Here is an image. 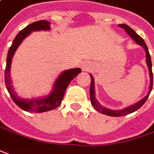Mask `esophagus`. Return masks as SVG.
Masks as SVG:
<instances>
[{"label":"esophagus","instance_id":"obj_1","mask_svg":"<svg viewBox=\"0 0 154 154\" xmlns=\"http://www.w3.org/2000/svg\"><path fill=\"white\" fill-rule=\"evenodd\" d=\"M91 64L88 63V62H85L81 64V69H82V70L83 71H85V70H88L89 69H91Z\"/></svg>","mask_w":154,"mask_h":154}]
</instances>
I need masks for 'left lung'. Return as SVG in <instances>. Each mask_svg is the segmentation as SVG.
Here are the masks:
<instances>
[{"mask_svg":"<svg viewBox=\"0 0 154 154\" xmlns=\"http://www.w3.org/2000/svg\"><path fill=\"white\" fill-rule=\"evenodd\" d=\"M120 27L123 28L124 30L126 31V32L128 33L132 39H133L135 41L136 43L139 44L140 46L143 47L145 50V54H146V63L148 65V71H149V78H150V85H149V91L147 94V95L143 97L142 100H140L139 101H137V103L133 104L130 106L124 108L122 110H111V109H108V108L105 107L102 105H100V102L97 100V99L95 98V81H94V78L91 74H90V76L91 78V89H90V95H91V105L94 106L95 110L97 111H99L100 113H102L104 115L110 116H127L130 113L134 112L137 110H138L143 105L146 100H148V96L150 95V92L152 91V62H151V58H150V54L148 52V47L146 45V43L144 42V40L139 35H137L136 33V32L132 28H131L130 26L126 25V24H119Z\"/></svg>","mask_w":154,"mask_h":154,"instance_id":"left-lung-1","label":"left lung"}]
</instances>
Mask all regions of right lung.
Masks as SVG:
<instances>
[{
    "mask_svg": "<svg viewBox=\"0 0 154 154\" xmlns=\"http://www.w3.org/2000/svg\"><path fill=\"white\" fill-rule=\"evenodd\" d=\"M42 30H50V22L44 21V20L38 21L26 26L25 28H23L22 31L19 32V33L16 36L8 51L7 58H6V70H5V83H6V89L9 92L11 99L13 100L15 103L23 111L34 112V113H42L45 111L54 110L57 107H59L63 100V95H64L68 85H69L71 80L75 79L81 72V69L79 68L70 69L63 71L55 80L50 93L45 96H42L39 98H32V99H25V98L20 97L17 94L12 85V81H11L10 75L12 58L19 45L28 35L31 34L32 32Z\"/></svg>",
    "mask_w": 154,
    "mask_h": 154,
    "instance_id": "obj_1",
    "label": "right lung"
}]
</instances>
